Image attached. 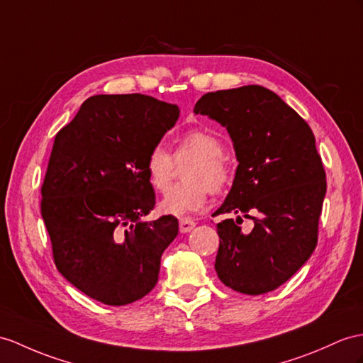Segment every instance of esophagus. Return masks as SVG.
<instances>
[{"label":"esophagus","instance_id":"obj_1","mask_svg":"<svg viewBox=\"0 0 363 363\" xmlns=\"http://www.w3.org/2000/svg\"><path fill=\"white\" fill-rule=\"evenodd\" d=\"M196 222H194V220H188V218H183V220H180V233L182 234H186V233H191L194 228H196Z\"/></svg>","mask_w":363,"mask_h":363}]
</instances>
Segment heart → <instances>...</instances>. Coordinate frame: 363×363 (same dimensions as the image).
<instances>
[{
  "mask_svg": "<svg viewBox=\"0 0 363 363\" xmlns=\"http://www.w3.org/2000/svg\"><path fill=\"white\" fill-rule=\"evenodd\" d=\"M177 157L192 155L194 160L186 172L184 183L175 184L162 200V211L175 217H188L200 211L208 201V192H223L233 180V169L223 157L222 140L203 129H191L177 140ZM145 172L151 186L164 192L171 183L172 157L163 146L149 151Z\"/></svg>",
  "mask_w": 363,
  "mask_h": 363,
  "instance_id": "obj_1",
  "label": "heart"
}]
</instances>
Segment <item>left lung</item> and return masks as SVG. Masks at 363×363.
Returning a JSON list of instances; mask_svg holds the SVG:
<instances>
[{"instance_id":"left-lung-1","label":"left lung","mask_w":363,"mask_h":363,"mask_svg":"<svg viewBox=\"0 0 363 363\" xmlns=\"http://www.w3.org/2000/svg\"><path fill=\"white\" fill-rule=\"evenodd\" d=\"M194 112L226 128L238 166L233 188L214 216L218 279L234 291L259 296L284 285L317 245L326 177L308 123L259 84L208 92ZM251 218L243 233L236 223Z\"/></svg>"}]
</instances>
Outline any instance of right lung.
<instances>
[{"instance_id": "right-lung-1", "label": "right lung", "mask_w": 363, "mask_h": 363, "mask_svg": "<svg viewBox=\"0 0 363 363\" xmlns=\"http://www.w3.org/2000/svg\"><path fill=\"white\" fill-rule=\"evenodd\" d=\"M180 117L177 104L149 95H94L54 141L41 188L57 269L104 305L151 291L179 220L146 222L155 194L146 157Z\"/></svg>"}]
</instances>
